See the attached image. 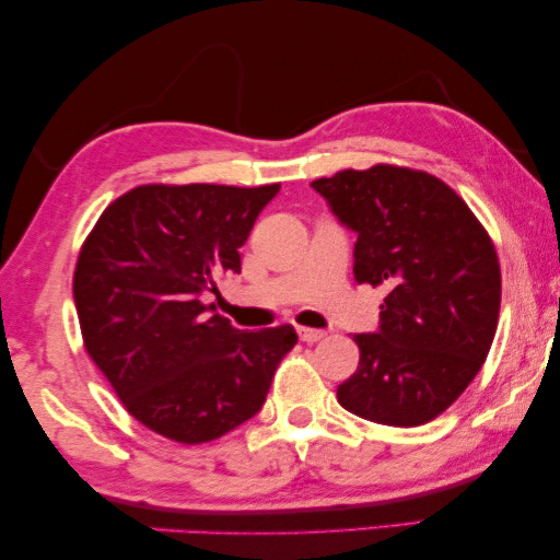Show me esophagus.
Instances as JSON below:
<instances>
[{
  "label": "esophagus",
  "mask_w": 560,
  "mask_h": 560,
  "mask_svg": "<svg viewBox=\"0 0 560 560\" xmlns=\"http://www.w3.org/2000/svg\"><path fill=\"white\" fill-rule=\"evenodd\" d=\"M298 335L303 342H317V340H323L328 332L315 330V328H298Z\"/></svg>",
  "instance_id": "34e87169"
}]
</instances>
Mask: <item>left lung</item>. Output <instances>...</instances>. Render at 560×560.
Here are the masks:
<instances>
[{"instance_id":"left-lung-1","label":"left lung","mask_w":560,"mask_h":560,"mask_svg":"<svg viewBox=\"0 0 560 560\" xmlns=\"http://www.w3.org/2000/svg\"><path fill=\"white\" fill-rule=\"evenodd\" d=\"M310 185L358 235L355 280L388 288L377 330L352 335L360 363L338 385V402L381 425H423L468 388L493 342L495 247L468 205L428 172L375 165Z\"/></svg>"}]
</instances>
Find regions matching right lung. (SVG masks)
Returning <instances> with one entry per match:
<instances>
[{"mask_svg": "<svg viewBox=\"0 0 560 560\" xmlns=\"http://www.w3.org/2000/svg\"><path fill=\"white\" fill-rule=\"evenodd\" d=\"M280 185H142L84 240L74 305L90 358L125 408L177 443H208L260 412L292 325L240 330L205 305Z\"/></svg>", "mask_w": 560, "mask_h": 560, "instance_id": "obj_1", "label": "right lung"}]
</instances>
